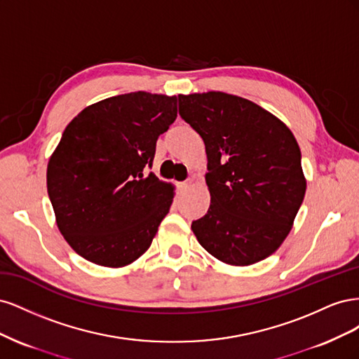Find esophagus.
I'll use <instances>...</instances> for the list:
<instances>
[{
  "label": "esophagus",
  "instance_id": "obj_1",
  "mask_svg": "<svg viewBox=\"0 0 359 359\" xmlns=\"http://www.w3.org/2000/svg\"><path fill=\"white\" fill-rule=\"evenodd\" d=\"M190 184H191L190 180L182 181V182H180V187H181V189H187V187H190Z\"/></svg>",
  "mask_w": 359,
  "mask_h": 359
}]
</instances>
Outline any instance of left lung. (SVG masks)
Returning <instances> with one entry per match:
<instances>
[{
    "instance_id": "1",
    "label": "left lung",
    "mask_w": 359,
    "mask_h": 359,
    "mask_svg": "<svg viewBox=\"0 0 359 359\" xmlns=\"http://www.w3.org/2000/svg\"><path fill=\"white\" fill-rule=\"evenodd\" d=\"M180 115L201 135L211 205L191 223L219 260L245 266L273 255L289 235L307 182L301 151L285 123L243 97L178 95Z\"/></svg>"
}]
</instances>
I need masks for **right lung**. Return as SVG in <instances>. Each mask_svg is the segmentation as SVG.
I'll return each mask as SVG.
<instances>
[{
    "label": "right lung",
    "instance_id": "right-lung-1",
    "mask_svg": "<svg viewBox=\"0 0 359 359\" xmlns=\"http://www.w3.org/2000/svg\"><path fill=\"white\" fill-rule=\"evenodd\" d=\"M177 119V97H109L74 116L48 163L58 229L76 253L119 268L149 248L173 201L153 166L156 142Z\"/></svg>",
    "mask_w": 359,
    "mask_h": 359
}]
</instances>
